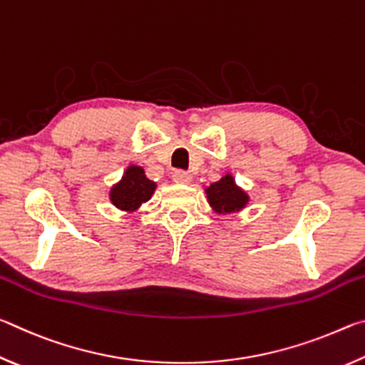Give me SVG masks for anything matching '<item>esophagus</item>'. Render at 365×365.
Returning a JSON list of instances; mask_svg holds the SVG:
<instances>
[{
    "mask_svg": "<svg viewBox=\"0 0 365 365\" xmlns=\"http://www.w3.org/2000/svg\"><path fill=\"white\" fill-rule=\"evenodd\" d=\"M172 178H174L175 183H182V185H187V183L191 182V175L185 170H175L174 175H172Z\"/></svg>",
    "mask_w": 365,
    "mask_h": 365,
    "instance_id": "1",
    "label": "esophagus"
}]
</instances>
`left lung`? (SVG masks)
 Returning a JSON list of instances; mask_svg holds the SVG:
<instances>
[{
	"mask_svg": "<svg viewBox=\"0 0 365 365\" xmlns=\"http://www.w3.org/2000/svg\"><path fill=\"white\" fill-rule=\"evenodd\" d=\"M206 193L211 206L219 214H230L240 211L248 202V195L235 185L232 175L222 177L219 182L212 183L211 187H207Z\"/></svg>",
	"mask_w": 365,
	"mask_h": 365,
	"instance_id": "1",
	"label": "left lung"
}]
</instances>
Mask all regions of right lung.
Returning a JSON list of instances; mask_svg holds the SVG:
<instances>
[{
    "instance_id": "add662e5",
    "label": "right lung",
    "mask_w": 365,
    "mask_h": 365,
    "mask_svg": "<svg viewBox=\"0 0 365 365\" xmlns=\"http://www.w3.org/2000/svg\"><path fill=\"white\" fill-rule=\"evenodd\" d=\"M156 183L146 178L145 170L138 165H130L122 180L110 190V201L122 211H135L153 196Z\"/></svg>"
}]
</instances>
